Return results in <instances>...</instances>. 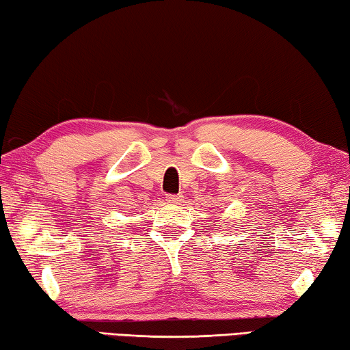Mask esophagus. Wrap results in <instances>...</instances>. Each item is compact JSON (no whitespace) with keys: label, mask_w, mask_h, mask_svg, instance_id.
Listing matches in <instances>:
<instances>
[{"label":"esophagus","mask_w":350,"mask_h":350,"mask_svg":"<svg viewBox=\"0 0 350 350\" xmlns=\"http://www.w3.org/2000/svg\"><path fill=\"white\" fill-rule=\"evenodd\" d=\"M165 200L169 204L178 205V204H181V200H183V196H181V194H169V196H167Z\"/></svg>","instance_id":"1"}]
</instances>
